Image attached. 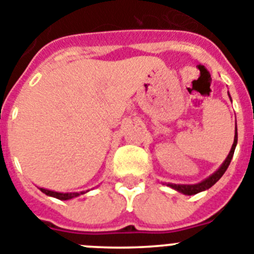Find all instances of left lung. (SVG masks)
Here are the masks:
<instances>
[{
  "instance_id": "obj_1",
  "label": "left lung",
  "mask_w": 254,
  "mask_h": 254,
  "mask_svg": "<svg viewBox=\"0 0 254 254\" xmlns=\"http://www.w3.org/2000/svg\"><path fill=\"white\" fill-rule=\"evenodd\" d=\"M229 98H230V95H229ZM230 100H232V98H230ZM237 143H238V132H237V123H235V134H234V142H233V146L232 149H230L229 155L226 156V159L224 160V163L220 165V168L216 170V172L212 173L208 178L203 179L202 182L196 183V185H174V183H168L167 186H169V187L173 188V190H178V192H181V193L187 194V196H192V194L199 193V192H202V190H208V188H211L220 178H221V177H223V174L226 172V169H228L229 164H230V161H232L233 159V155H234V150L235 147H237Z\"/></svg>"
}]
</instances>
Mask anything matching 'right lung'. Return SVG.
<instances>
[{
	"instance_id": "add662e5",
	"label": "right lung",
	"mask_w": 254,
	"mask_h": 254,
	"mask_svg": "<svg viewBox=\"0 0 254 254\" xmlns=\"http://www.w3.org/2000/svg\"><path fill=\"white\" fill-rule=\"evenodd\" d=\"M43 193H46L47 196H51V197H55V198H58L61 199V201H67V199H71V198H75V197L80 196V194H84L86 193V192H89V190H86V192H80V193H77V192H71V193H64V192H56V190H46V188H39Z\"/></svg>"
}]
</instances>
